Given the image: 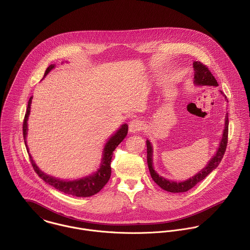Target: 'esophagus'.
<instances>
[{
    "label": "esophagus",
    "mask_w": 250,
    "mask_h": 250,
    "mask_svg": "<svg viewBox=\"0 0 250 250\" xmlns=\"http://www.w3.org/2000/svg\"><path fill=\"white\" fill-rule=\"evenodd\" d=\"M145 125L142 121L140 120H133L132 122H130L129 124V132L130 133H137L139 131H141L144 128Z\"/></svg>",
    "instance_id": "obj_1"
}]
</instances>
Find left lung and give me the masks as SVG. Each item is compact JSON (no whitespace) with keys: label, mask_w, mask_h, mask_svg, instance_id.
<instances>
[{"label":"left lung","mask_w":250,"mask_h":250,"mask_svg":"<svg viewBox=\"0 0 250 250\" xmlns=\"http://www.w3.org/2000/svg\"><path fill=\"white\" fill-rule=\"evenodd\" d=\"M193 67H194V84L196 86H212V87H217V81L215 80L214 76L211 74V72L208 70L207 65L203 64L201 62H193ZM225 97V95H223ZM225 100H227V98L225 97ZM228 102V100H227ZM224 130L222 134V138L220 140L219 146L216 153L214 156L208 162L207 166L202 169L198 174L193 176L192 178H189L187 181L184 182H174L167 180L161 176H159L153 169L152 166V147L150 144V141L147 140V161H148V166L150 170V176L154 183L159 186L162 189L173 192V193H178V192H186L189 189H191L193 187H195L199 182L203 181L212 170H214L218 164L220 163L225 150L227 147L228 143V125H229V121H228V113L225 116V125H224Z\"/></svg>","instance_id":"1"}]
</instances>
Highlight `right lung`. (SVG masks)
<instances>
[{"instance_id": "add662e5", "label": "right lung", "mask_w": 250, "mask_h": 250, "mask_svg": "<svg viewBox=\"0 0 250 250\" xmlns=\"http://www.w3.org/2000/svg\"><path fill=\"white\" fill-rule=\"evenodd\" d=\"M55 66V64H51L49 65L44 73V76H46L51 69H53ZM32 99L33 97L30 98L29 102H28V107H27V111L25 114V118H24V122H23V136H24V142L27 148V151L29 153L30 156V160L32 162V165L34 167V170L36 171V173L39 175V177L41 179H42L46 184L50 185L53 188H55L56 189L65 193V194H69L72 196H76V197H90L93 196L95 194H97L98 192H100L102 189V188L107 184V182L110 179L111 176V159L113 156V151L118 147V145L125 138L126 134H127V130H128V125L126 124L123 125L120 129L117 130V132L111 136V138L107 141L104 149H103V154H102V159H101V163H100V168L98 169V171L88 177L79 179V180H74V181H62L57 178H54L49 175H46L45 173H43L35 163V161L33 160V157L31 156L29 149L27 146V141H26V137H27V131H28V118L30 115V110H31V103H32Z\"/></svg>"}]
</instances>
